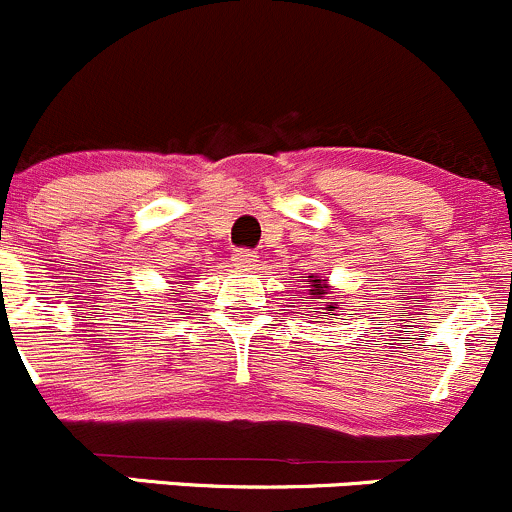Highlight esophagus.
<instances>
[{"instance_id":"obj_1","label":"esophagus","mask_w":512,"mask_h":512,"mask_svg":"<svg viewBox=\"0 0 512 512\" xmlns=\"http://www.w3.org/2000/svg\"><path fill=\"white\" fill-rule=\"evenodd\" d=\"M232 262H235V267H240V270H255L257 255L250 250H237L235 255H232Z\"/></svg>"}]
</instances>
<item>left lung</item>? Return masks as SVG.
I'll return each mask as SVG.
<instances>
[{
    "instance_id": "left-lung-1",
    "label": "left lung",
    "mask_w": 512,
    "mask_h": 512,
    "mask_svg": "<svg viewBox=\"0 0 512 512\" xmlns=\"http://www.w3.org/2000/svg\"><path fill=\"white\" fill-rule=\"evenodd\" d=\"M307 285H309V294H312L314 302H319V309H324L322 312L324 317H329V314H337L339 302L329 299V294H332V285H329V280H324V277H317V275H309Z\"/></svg>"
}]
</instances>
